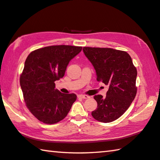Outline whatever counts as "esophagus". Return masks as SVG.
<instances>
[{
    "instance_id": "1",
    "label": "esophagus",
    "mask_w": 160,
    "mask_h": 160,
    "mask_svg": "<svg viewBox=\"0 0 160 160\" xmlns=\"http://www.w3.org/2000/svg\"><path fill=\"white\" fill-rule=\"evenodd\" d=\"M78 97L81 99H88L90 97L88 95H85V94H79V95H78Z\"/></svg>"
}]
</instances>
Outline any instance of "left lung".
Returning a JSON list of instances; mask_svg holds the SVG:
<instances>
[{
    "mask_svg": "<svg viewBox=\"0 0 160 160\" xmlns=\"http://www.w3.org/2000/svg\"><path fill=\"white\" fill-rule=\"evenodd\" d=\"M82 51L95 70L97 80L109 87L106 97L94 95L97 107L92 116L100 122H112L123 114L135 99L137 70L126 51L91 47H83Z\"/></svg>",
    "mask_w": 160,
    "mask_h": 160,
    "instance_id": "8db88e82",
    "label": "left lung"
}]
</instances>
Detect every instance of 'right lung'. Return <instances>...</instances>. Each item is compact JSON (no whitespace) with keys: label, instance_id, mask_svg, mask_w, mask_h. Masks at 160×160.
<instances>
[{"label":"right lung","instance_id":"obj_1","mask_svg":"<svg viewBox=\"0 0 160 160\" xmlns=\"http://www.w3.org/2000/svg\"><path fill=\"white\" fill-rule=\"evenodd\" d=\"M81 47L58 45L39 48L29 54L20 75L24 99L30 112L47 124L59 122L67 116L77 99L55 89V81L63 78L70 61Z\"/></svg>","mask_w":160,"mask_h":160}]
</instances>
